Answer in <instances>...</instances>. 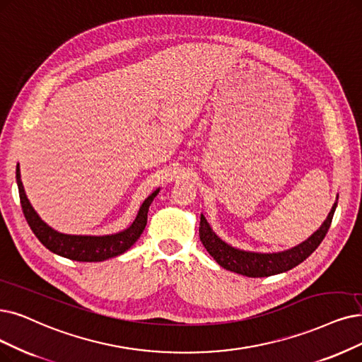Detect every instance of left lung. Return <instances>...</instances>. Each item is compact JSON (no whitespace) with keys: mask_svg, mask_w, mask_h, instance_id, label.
Instances as JSON below:
<instances>
[{"mask_svg":"<svg viewBox=\"0 0 362 362\" xmlns=\"http://www.w3.org/2000/svg\"><path fill=\"white\" fill-rule=\"evenodd\" d=\"M336 206H337V202L332 205L327 220L320 227V230H316L308 240L300 243L298 247H294L291 250L282 251V252L258 254V252L240 251L230 247V245L223 242L214 233L204 215H200L199 236L206 251L211 254V257H214L215 262L221 267L230 272L243 274V276H248V278L272 276V274H278L298 266L301 262H305V259L317 247H320V243L324 240L327 231L331 226Z\"/></svg>","mask_w":362,"mask_h":362,"instance_id":"left-lung-1","label":"left lung"}]
</instances>
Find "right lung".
Masks as SVG:
<instances>
[{
	"instance_id": "1",
	"label": "right lung",
	"mask_w": 362,
	"mask_h": 362,
	"mask_svg": "<svg viewBox=\"0 0 362 362\" xmlns=\"http://www.w3.org/2000/svg\"><path fill=\"white\" fill-rule=\"evenodd\" d=\"M16 180L19 187V197L21 205L25 218L30 224L34 235L38 238V240L45 245L47 250L52 252L62 255L65 258L74 259V262H104V259L117 257L123 252H126L132 245L139 239L142 235L144 228L147 226V215L148 208L151 205L153 199L157 196L158 190H156L153 194H150L146 200H144L142 206L139 208V212L134 224L126 228L124 231H120L117 235L111 236H71L57 233L56 230L49 227L45 221H41L34 208L31 206L30 200H28L23 184L21 180V169L19 165L16 168Z\"/></svg>"
}]
</instances>
